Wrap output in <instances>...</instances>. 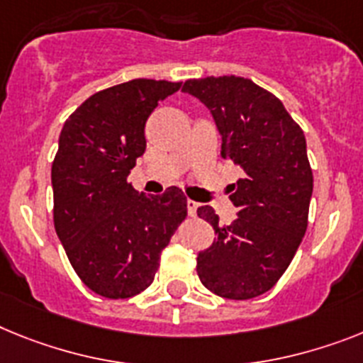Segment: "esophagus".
I'll return each instance as SVG.
<instances>
[{
  "label": "esophagus",
  "mask_w": 363,
  "mask_h": 363,
  "mask_svg": "<svg viewBox=\"0 0 363 363\" xmlns=\"http://www.w3.org/2000/svg\"><path fill=\"white\" fill-rule=\"evenodd\" d=\"M186 206H188V214H190V216H196V214H197V208H199V203H196V201L188 199V201H186Z\"/></svg>",
  "instance_id": "obj_1"
}]
</instances>
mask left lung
<instances>
[{
  "label": "left lung",
  "instance_id": "1",
  "mask_svg": "<svg viewBox=\"0 0 363 363\" xmlns=\"http://www.w3.org/2000/svg\"><path fill=\"white\" fill-rule=\"evenodd\" d=\"M182 92L205 103L221 135V157L243 172L230 184L238 208L233 223L219 225L212 206L197 208L216 230L197 257V275L219 297L252 299L277 284L308 227L313 175L304 133L279 97L251 79H190Z\"/></svg>",
  "mask_w": 363,
  "mask_h": 363
}]
</instances>
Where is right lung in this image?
<instances>
[{"label": "right lung", "instance_id": "1", "mask_svg": "<svg viewBox=\"0 0 363 363\" xmlns=\"http://www.w3.org/2000/svg\"><path fill=\"white\" fill-rule=\"evenodd\" d=\"M181 83L133 79L94 94L69 116L51 166L55 230L79 279L127 299L155 279L160 252L186 218L177 186L162 196L127 182L145 151V121Z\"/></svg>", "mask_w": 363, "mask_h": 363}]
</instances>
